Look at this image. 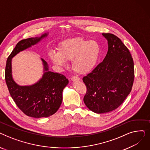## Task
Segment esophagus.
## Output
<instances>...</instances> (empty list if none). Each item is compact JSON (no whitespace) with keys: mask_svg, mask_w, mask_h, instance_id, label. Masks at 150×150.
<instances>
[{"mask_svg":"<svg viewBox=\"0 0 150 150\" xmlns=\"http://www.w3.org/2000/svg\"><path fill=\"white\" fill-rule=\"evenodd\" d=\"M71 80H72V81H80V78H78V76H74L71 78Z\"/></svg>","mask_w":150,"mask_h":150,"instance_id":"1","label":"esophagus"}]
</instances>
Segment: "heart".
Instances as JSON below:
<instances>
[{
  "label": "heart",
  "mask_w": 150,
  "mask_h": 150,
  "mask_svg": "<svg viewBox=\"0 0 150 150\" xmlns=\"http://www.w3.org/2000/svg\"><path fill=\"white\" fill-rule=\"evenodd\" d=\"M100 50L97 41L75 37L61 42L58 51H50L49 57L53 63L59 66H65L67 61H72L74 72L84 75L90 72L96 66Z\"/></svg>",
  "instance_id": "b5f03b06"
}]
</instances>
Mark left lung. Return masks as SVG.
I'll list each match as a JSON object with an SVG mask.
<instances>
[{"mask_svg":"<svg viewBox=\"0 0 150 150\" xmlns=\"http://www.w3.org/2000/svg\"><path fill=\"white\" fill-rule=\"evenodd\" d=\"M108 41V51L103 62L83 81L88 92L84 102L97 114L117 109L129 95L134 78L131 54L120 39L111 33H102Z\"/></svg>","mask_w":150,"mask_h":150,"instance_id":"obj_1","label":"left lung"}]
</instances>
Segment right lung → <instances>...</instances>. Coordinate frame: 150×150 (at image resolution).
<instances>
[{"label":"right lung","instance_id":"obj_1","mask_svg":"<svg viewBox=\"0 0 150 150\" xmlns=\"http://www.w3.org/2000/svg\"><path fill=\"white\" fill-rule=\"evenodd\" d=\"M47 35L45 33L40 37L19 41L8 58L5 67V81L10 96L23 113L34 118L49 117L58 111L62 103L63 89L69 80L62 74L49 71L47 62L41 58L44 66L42 78L32 85L20 86L13 78L11 61L20 52L38 44Z\"/></svg>","mask_w":150,"mask_h":150}]
</instances>
